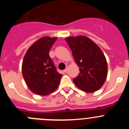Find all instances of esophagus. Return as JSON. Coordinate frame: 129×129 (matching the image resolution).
Masks as SVG:
<instances>
[{
    "mask_svg": "<svg viewBox=\"0 0 129 129\" xmlns=\"http://www.w3.org/2000/svg\"><path fill=\"white\" fill-rule=\"evenodd\" d=\"M64 72H65V73L68 72V68H66L65 70H64Z\"/></svg>",
    "mask_w": 129,
    "mask_h": 129,
    "instance_id": "obj_1",
    "label": "esophagus"
}]
</instances>
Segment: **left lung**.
Wrapping results in <instances>:
<instances>
[{"label": "left lung", "mask_w": 129, "mask_h": 129, "mask_svg": "<svg viewBox=\"0 0 129 129\" xmlns=\"http://www.w3.org/2000/svg\"><path fill=\"white\" fill-rule=\"evenodd\" d=\"M71 49L80 73L73 79L79 88L94 92L101 88L107 76L106 58L94 42L85 36L68 37L65 39Z\"/></svg>", "instance_id": "obj_1"}]
</instances>
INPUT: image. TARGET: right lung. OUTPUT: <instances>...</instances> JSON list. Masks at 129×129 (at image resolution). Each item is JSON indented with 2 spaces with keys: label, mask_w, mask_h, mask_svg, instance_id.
Instances as JSON below:
<instances>
[{
  "label": "right lung",
  "mask_w": 129,
  "mask_h": 129,
  "mask_svg": "<svg viewBox=\"0 0 129 129\" xmlns=\"http://www.w3.org/2000/svg\"><path fill=\"white\" fill-rule=\"evenodd\" d=\"M57 37H43L29 48L22 64L26 85L34 94L46 95L57 88L62 75L54 66L49 52Z\"/></svg>",
  "instance_id": "add662e5"
}]
</instances>
